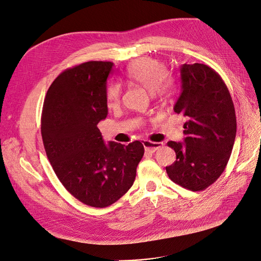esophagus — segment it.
<instances>
[{
    "label": "esophagus",
    "mask_w": 261,
    "mask_h": 261,
    "mask_svg": "<svg viewBox=\"0 0 261 261\" xmlns=\"http://www.w3.org/2000/svg\"><path fill=\"white\" fill-rule=\"evenodd\" d=\"M163 145V143L161 142H153L150 140H144L143 141V147L145 152L148 153H154L156 150H159Z\"/></svg>",
    "instance_id": "34e87169"
}]
</instances>
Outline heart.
<instances>
[{"label": "heart", "mask_w": 261, "mask_h": 261, "mask_svg": "<svg viewBox=\"0 0 261 261\" xmlns=\"http://www.w3.org/2000/svg\"><path fill=\"white\" fill-rule=\"evenodd\" d=\"M168 69L163 62L152 59L142 58L134 61L126 69V77L136 83H139L149 92L158 93L161 96L169 95L172 90V82L166 78ZM122 88L119 83L110 86L107 91V98L110 106H114L120 101Z\"/></svg>", "instance_id": "obj_1"}]
</instances>
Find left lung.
I'll return each instance as SVG.
<instances>
[{
  "mask_svg": "<svg viewBox=\"0 0 261 261\" xmlns=\"http://www.w3.org/2000/svg\"><path fill=\"white\" fill-rule=\"evenodd\" d=\"M174 112L185 119L184 142L169 141L176 161L166 167L171 181L203 191L224 172L237 133L236 111L222 77L207 65L183 64Z\"/></svg>",
  "mask_w": 261,
  "mask_h": 261,
  "instance_id": "8db88e82",
  "label": "left lung"
}]
</instances>
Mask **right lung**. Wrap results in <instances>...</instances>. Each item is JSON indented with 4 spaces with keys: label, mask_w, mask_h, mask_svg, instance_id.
I'll list each match as a JSON object with an SVG mask.
<instances>
[{
    "label": "right lung",
    "mask_w": 261,
    "mask_h": 261,
    "mask_svg": "<svg viewBox=\"0 0 261 261\" xmlns=\"http://www.w3.org/2000/svg\"><path fill=\"white\" fill-rule=\"evenodd\" d=\"M112 62L90 61L65 69L47 91L41 137L60 182L76 199L93 207L119 200L136 178L144 148L105 144L97 127L106 119L107 78Z\"/></svg>",
    "instance_id": "right-lung-1"
}]
</instances>
